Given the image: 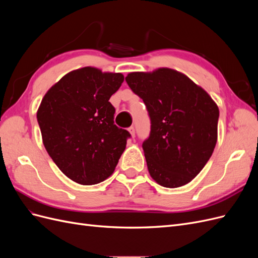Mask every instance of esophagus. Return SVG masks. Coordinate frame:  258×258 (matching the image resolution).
<instances>
[{
  "mask_svg": "<svg viewBox=\"0 0 258 258\" xmlns=\"http://www.w3.org/2000/svg\"><path fill=\"white\" fill-rule=\"evenodd\" d=\"M128 131L130 132V135H131V137H132V138H135V136H136V132H135V127H134V126H131V127H129V128H128Z\"/></svg>",
  "mask_w": 258,
  "mask_h": 258,
  "instance_id": "obj_1",
  "label": "esophagus"
}]
</instances>
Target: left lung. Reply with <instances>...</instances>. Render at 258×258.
Returning <instances> with one entry per match:
<instances>
[{
    "instance_id": "8db88e82",
    "label": "left lung",
    "mask_w": 258,
    "mask_h": 258,
    "mask_svg": "<svg viewBox=\"0 0 258 258\" xmlns=\"http://www.w3.org/2000/svg\"><path fill=\"white\" fill-rule=\"evenodd\" d=\"M126 82L143 100L151 119L150 136L142 144L151 176L168 188L189 183L214 151L217 105L186 75L171 69L130 73Z\"/></svg>"
}]
</instances>
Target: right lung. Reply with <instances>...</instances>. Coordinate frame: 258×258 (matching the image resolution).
Segmentation results:
<instances>
[{
    "mask_svg": "<svg viewBox=\"0 0 258 258\" xmlns=\"http://www.w3.org/2000/svg\"><path fill=\"white\" fill-rule=\"evenodd\" d=\"M123 82L120 73L86 67L64 75L37 111L43 143L57 167L82 185L103 182L118 163L131 135L114 123L108 100Z\"/></svg>",
    "mask_w": 258,
    "mask_h": 258,
    "instance_id": "obj_1",
    "label": "right lung"
}]
</instances>
